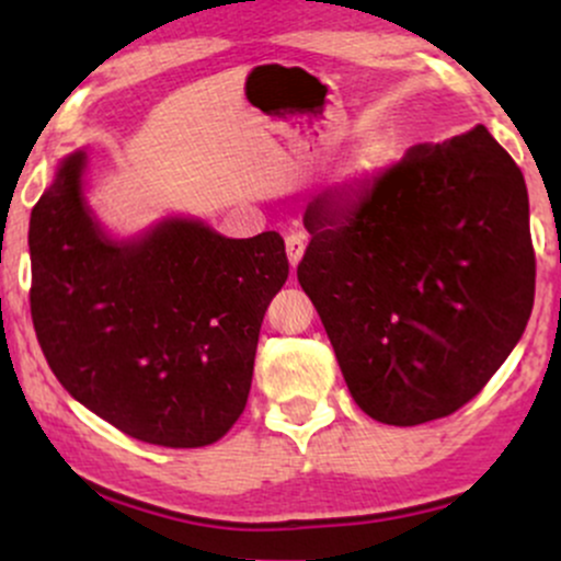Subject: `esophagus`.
<instances>
[{
	"mask_svg": "<svg viewBox=\"0 0 561 561\" xmlns=\"http://www.w3.org/2000/svg\"><path fill=\"white\" fill-rule=\"evenodd\" d=\"M285 248H287L289 266H293V272H295V268H298L300 259H302V250H306V237H302L300 231H293V234H287Z\"/></svg>",
	"mask_w": 561,
	"mask_h": 561,
	"instance_id": "esophagus-1",
	"label": "esophagus"
}]
</instances>
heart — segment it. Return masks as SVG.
I'll return each mask as SVG.
<instances>
[{"mask_svg":"<svg viewBox=\"0 0 561 561\" xmlns=\"http://www.w3.org/2000/svg\"><path fill=\"white\" fill-rule=\"evenodd\" d=\"M388 163H390V156L385 141L377 137L364 139L362 145H356L353 150L345 152V158L340 160L337 169L332 171L327 186H330L334 197L358 199L364 197L366 192H371V186L382 179Z\"/></svg>","mask_w":561,"mask_h":561,"instance_id":"heart-1","label":"heart"}]
</instances>
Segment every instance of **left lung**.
I'll return each instance as SVG.
<instances>
[{
	"label": "left lung",
	"mask_w": 561,
	"mask_h": 561,
	"mask_svg": "<svg viewBox=\"0 0 561 561\" xmlns=\"http://www.w3.org/2000/svg\"><path fill=\"white\" fill-rule=\"evenodd\" d=\"M302 224L298 282L371 420L454 414L523 337L536 295L530 205L485 126L409 147L371 192L319 195Z\"/></svg>",
	"instance_id": "left-lung-1"
}]
</instances>
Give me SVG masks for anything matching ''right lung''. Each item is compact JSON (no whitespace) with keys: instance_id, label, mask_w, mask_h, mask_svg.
I'll list each match as a JSON object with an SVG mask.
<instances>
[{"instance_id":"add662e5","label":"right lung","mask_w":561,"mask_h":561,"mask_svg":"<svg viewBox=\"0 0 561 561\" xmlns=\"http://www.w3.org/2000/svg\"><path fill=\"white\" fill-rule=\"evenodd\" d=\"M87 173L81 147L31 210L38 345L62 388L121 433L210 446L248 403L263 313L289 274L285 240H231L195 216L115 237L89 205Z\"/></svg>"}]
</instances>
